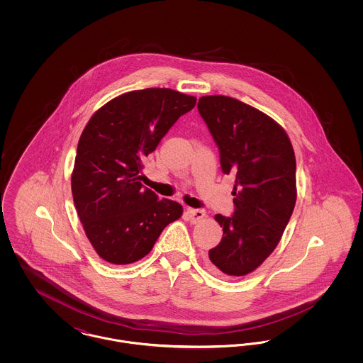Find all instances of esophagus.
Instances as JSON below:
<instances>
[{
	"label": "esophagus",
	"instance_id": "obj_1",
	"mask_svg": "<svg viewBox=\"0 0 363 363\" xmlns=\"http://www.w3.org/2000/svg\"><path fill=\"white\" fill-rule=\"evenodd\" d=\"M186 216H188L190 223H199V222L206 216V212H204L203 209L188 208V209H186Z\"/></svg>",
	"mask_w": 363,
	"mask_h": 363
}]
</instances>
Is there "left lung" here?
I'll return each mask as SVG.
<instances>
[{
	"mask_svg": "<svg viewBox=\"0 0 363 363\" xmlns=\"http://www.w3.org/2000/svg\"><path fill=\"white\" fill-rule=\"evenodd\" d=\"M197 107L220 150L223 173L235 177V211L231 218L215 215L223 238L209 250V259L225 277H246L275 250L291 218L293 145L274 118L238 99L201 96Z\"/></svg>",
	"mask_w": 363,
	"mask_h": 363,
	"instance_id": "8db88e82",
	"label": "left lung"
}]
</instances>
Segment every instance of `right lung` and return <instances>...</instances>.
I'll use <instances>...</instances> for the list:
<instances>
[{
	"label": "right lung",
	"mask_w": 363,
	"mask_h": 363,
	"mask_svg": "<svg viewBox=\"0 0 363 363\" xmlns=\"http://www.w3.org/2000/svg\"><path fill=\"white\" fill-rule=\"evenodd\" d=\"M196 101L170 88L130 91L86 123L70 184L86 238L104 261L126 265L145 257L164 227L182 216L181 204L157 200L140 181L143 160Z\"/></svg>",
	"instance_id": "1"
}]
</instances>
